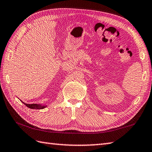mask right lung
I'll return each mask as SVG.
<instances>
[{
	"label": "right lung",
	"mask_w": 152,
	"mask_h": 152,
	"mask_svg": "<svg viewBox=\"0 0 152 152\" xmlns=\"http://www.w3.org/2000/svg\"><path fill=\"white\" fill-rule=\"evenodd\" d=\"M23 104H24L25 105H26L28 107V108L29 109H43L46 108L47 105H45V104H42V103H40V104H28V103H26L24 102H23L22 101H21Z\"/></svg>",
	"instance_id": "right-lung-1"
}]
</instances>
